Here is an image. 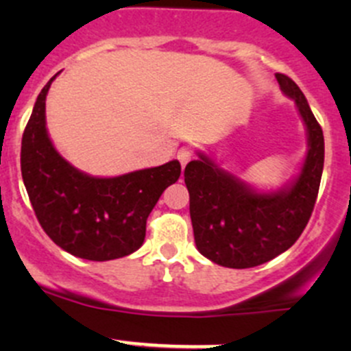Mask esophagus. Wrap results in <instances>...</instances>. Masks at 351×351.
Here are the masks:
<instances>
[{"instance_id": "34e87169", "label": "esophagus", "mask_w": 351, "mask_h": 351, "mask_svg": "<svg viewBox=\"0 0 351 351\" xmlns=\"http://www.w3.org/2000/svg\"><path fill=\"white\" fill-rule=\"evenodd\" d=\"M192 156H193V151L190 149L189 146H183V147H180V149H178V153H176V158H178V161L182 162V166H185L186 162H189L190 159H192Z\"/></svg>"}]
</instances>
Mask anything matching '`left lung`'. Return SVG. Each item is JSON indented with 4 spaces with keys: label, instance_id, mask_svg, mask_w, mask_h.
<instances>
[{
    "label": "left lung",
    "instance_id": "1",
    "mask_svg": "<svg viewBox=\"0 0 351 351\" xmlns=\"http://www.w3.org/2000/svg\"><path fill=\"white\" fill-rule=\"evenodd\" d=\"M275 76L307 129L309 149L299 176L277 192L260 193L204 153L185 168L197 250L222 267H258L289 250L306 229L319 192L323 129L300 88L285 74Z\"/></svg>",
    "mask_w": 351,
    "mask_h": 351
}]
</instances>
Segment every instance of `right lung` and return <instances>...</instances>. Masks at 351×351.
I'll return each mask as SVG.
<instances>
[{
    "label": "right lung",
    "instance_id": "right-lung-1",
    "mask_svg": "<svg viewBox=\"0 0 351 351\" xmlns=\"http://www.w3.org/2000/svg\"><path fill=\"white\" fill-rule=\"evenodd\" d=\"M56 76L42 88L22 137V176L32 207L45 234L67 253L91 261L127 256L143 246L147 217L182 166L173 159L113 178L71 166L45 127V97Z\"/></svg>",
    "mask_w": 351,
    "mask_h": 351
}]
</instances>
